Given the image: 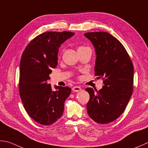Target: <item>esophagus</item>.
<instances>
[{
	"label": "esophagus",
	"mask_w": 148,
	"mask_h": 148,
	"mask_svg": "<svg viewBox=\"0 0 148 148\" xmlns=\"http://www.w3.org/2000/svg\"><path fill=\"white\" fill-rule=\"evenodd\" d=\"M72 90H73L74 92H79L82 90V88H81V87L79 86H74V87L72 88Z\"/></svg>",
	"instance_id": "esophagus-1"
}]
</instances>
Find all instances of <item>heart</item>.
<instances>
[{
	"label": "heart",
	"instance_id": "1",
	"mask_svg": "<svg viewBox=\"0 0 148 148\" xmlns=\"http://www.w3.org/2000/svg\"><path fill=\"white\" fill-rule=\"evenodd\" d=\"M86 47H84V46H81V47H79V48H78V49L77 50H79V49H84V48H85Z\"/></svg>",
	"mask_w": 148,
	"mask_h": 148
}]
</instances>
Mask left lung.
I'll return each mask as SVG.
<instances>
[{
    "label": "left lung",
    "mask_w": 148,
    "mask_h": 148,
    "mask_svg": "<svg viewBox=\"0 0 148 148\" xmlns=\"http://www.w3.org/2000/svg\"><path fill=\"white\" fill-rule=\"evenodd\" d=\"M84 35L94 46L95 75L102 78L105 85L96 92L86 88L90 95L88 114L99 124L111 123L123 114L132 95L134 65L122 43L110 34L92 32Z\"/></svg>",
    "instance_id": "1"
}]
</instances>
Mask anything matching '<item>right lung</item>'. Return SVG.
I'll return each mask as SVG.
<instances>
[{"label":"right lung","mask_w":148,"mask_h":148,"mask_svg":"<svg viewBox=\"0 0 148 148\" xmlns=\"http://www.w3.org/2000/svg\"><path fill=\"white\" fill-rule=\"evenodd\" d=\"M74 33L49 31L40 34L26 46L20 63L19 94L28 115L36 123L51 125L59 119L71 89L56 86L53 91L47 81L58 65V49Z\"/></svg>","instance_id":"right-lung-1"}]
</instances>
